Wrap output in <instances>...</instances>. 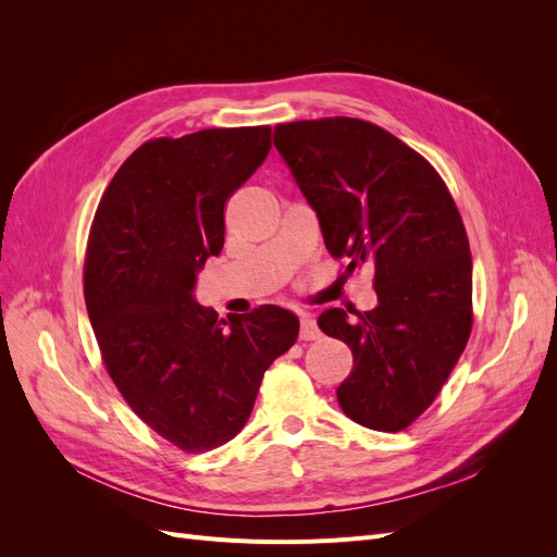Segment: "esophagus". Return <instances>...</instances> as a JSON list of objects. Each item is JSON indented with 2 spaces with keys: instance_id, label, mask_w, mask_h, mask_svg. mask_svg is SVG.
<instances>
[{
  "instance_id": "obj_1",
  "label": "esophagus",
  "mask_w": 557,
  "mask_h": 557,
  "mask_svg": "<svg viewBox=\"0 0 557 557\" xmlns=\"http://www.w3.org/2000/svg\"><path fill=\"white\" fill-rule=\"evenodd\" d=\"M299 339L301 342H315L320 339V330L315 325V320L311 315H301V323H299Z\"/></svg>"
}]
</instances>
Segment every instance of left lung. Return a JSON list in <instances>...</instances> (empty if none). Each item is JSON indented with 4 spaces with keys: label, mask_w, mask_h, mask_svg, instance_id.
I'll list each match as a JSON object with an SVG mask.
<instances>
[{
    "label": "left lung",
    "mask_w": 557,
    "mask_h": 557,
    "mask_svg": "<svg viewBox=\"0 0 557 557\" xmlns=\"http://www.w3.org/2000/svg\"><path fill=\"white\" fill-rule=\"evenodd\" d=\"M274 146L313 207L334 260L374 267L379 307L318 327L352 350L336 387L362 428L401 432L430 409L469 342L471 252L462 215L434 166L360 117L281 123Z\"/></svg>",
    "instance_id": "8db88e82"
}]
</instances>
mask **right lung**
Here are the masks:
<instances>
[{"label":"right lung","mask_w":557,"mask_h":557,"mask_svg":"<svg viewBox=\"0 0 557 557\" xmlns=\"http://www.w3.org/2000/svg\"><path fill=\"white\" fill-rule=\"evenodd\" d=\"M272 148V127H221L141 144L95 211L83 295L117 393L185 453L234 440L299 320L262 305L218 318L193 299L225 242V205Z\"/></svg>","instance_id":"add662e5"}]
</instances>
